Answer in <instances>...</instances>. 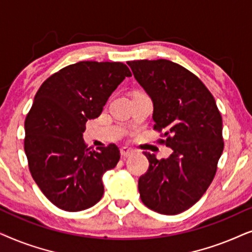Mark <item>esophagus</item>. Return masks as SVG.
I'll return each mask as SVG.
<instances>
[{"label": "esophagus", "instance_id": "esophagus-1", "mask_svg": "<svg viewBox=\"0 0 252 252\" xmlns=\"http://www.w3.org/2000/svg\"><path fill=\"white\" fill-rule=\"evenodd\" d=\"M132 153H133V150L130 149V147H126V146L121 147V154H122L123 157H129L130 154Z\"/></svg>", "mask_w": 252, "mask_h": 252}]
</instances>
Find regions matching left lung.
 <instances>
[{"instance_id":"left-lung-1","label":"left lung","mask_w":252,"mask_h":252,"mask_svg":"<svg viewBox=\"0 0 252 252\" xmlns=\"http://www.w3.org/2000/svg\"><path fill=\"white\" fill-rule=\"evenodd\" d=\"M153 101V129L173 149L167 159H149L139 177L144 205L174 216L190 209L205 193L216 176L223 151L222 117L212 93L196 75L168 60L126 62Z\"/></svg>"}]
</instances>
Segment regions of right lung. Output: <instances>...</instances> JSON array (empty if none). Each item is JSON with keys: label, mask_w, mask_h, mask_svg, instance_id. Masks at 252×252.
I'll use <instances>...</instances> for the list:
<instances>
[{"label": "right lung", "mask_w": 252, "mask_h": 252, "mask_svg": "<svg viewBox=\"0 0 252 252\" xmlns=\"http://www.w3.org/2000/svg\"><path fill=\"white\" fill-rule=\"evenodd\" d=\"M131 76L122 62L82 61L53 73L39 87L25 119L24 150L30 173L59 209L77 212L101 199L102 175L120 160L109 144L90 150L83 132L110 94Z\"/></svg>", "instance_id": "obj_1"}]
</instances>
